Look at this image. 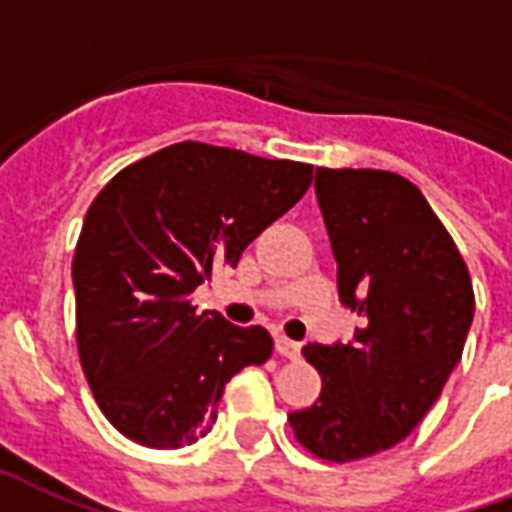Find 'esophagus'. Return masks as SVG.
<instances>
[{"instance_id": "esophagus-1", "label": "esophagus", "mask_w": 512, "mask_h": 512, "mask_svg": "<svg viewBox=\"0 0 512 512\" xmlns=\"http://www.w3.org/2000/svg\"><path fill=\"white\" fill-rule=\"evenodd\" d=\"M275 350L283 355V358H299L301 355V344L293 342V339H288V336H277L275 339Z\"/></svg>"}]
</instances>
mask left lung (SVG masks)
Listing matches in <instances>:
<instances>
[{"label":"left lung","mask_w":512,"mask_h":512,"mask_svg":"<svg viewBox=\"0 0 512 512\" xmlns=\"http://www.w3.org/2000/svg\"><path fill=\"white\" fill-rule=\"evenodd\" d=\"M339 301L363 326L352 342L307 344L323 379L288 414L304 449L328 462L374 457L406 438L441 395L473 323L470 272L425 194L390 170H315Z\"/></svg>","instance_id":"left-lung-1"}]
</instances>
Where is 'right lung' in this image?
Masks as SVG:
<instances>
[{
  "label": "right lung",
  "instance_id": "1",
  "mask_svg": "<svg viewBox=\"0 0 512 512\" xmlns=\"http://www.w3.org/2000/svg\"><path fill=\"white\" fill-rule=\"evenodd\" d=\"M312 184V165L184 141L120 170L87 208L71 277L82 371L104 417L149 449L216 422L224 387L272 355L267 328L197 312L192 293L237 261Z\"/></svg>",
  "mask_w": 512,
  "mask_h": 512
}]
</instances>
